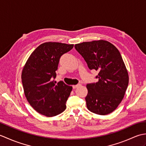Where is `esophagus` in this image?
Segmentation results:
<instances>
[{
  "label": "esophagus",
  "mask_w": 146,
  "mask_h": 146,
  "mask_svg": "<svg viewBox=\"0 0 146 146\" xmlns=\"http://www.w3.org/2000/svg\"><path fill=\"white\" fill-rule=\"evenodd\" d=\"M80 84H78V85H73V89H75V88H78V86H80Z\"/></svg>",
  "instance_id": "1"
}]
</instances>
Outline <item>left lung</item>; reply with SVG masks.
<instances>
[{
	"label": "left lung",
	"instance_id": "1",
	"mask_svg": "<svg viewBox=\"0 0 146 146\" xmlns=\"http://www.w3.org/2000/svg\"><path fill=\"white\" fill-rule=\"evenodd\" d=\"M75 48L89 69L98 71V82L86 85L87 108L100 115L111 113L123 100L129 83L128 71L119 51L105 40L83 42Z\"/></svg>",
	"mask_w": 146,
	"mask_h": 146
}]
</instances>
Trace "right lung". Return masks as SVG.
Here are the masks:
<instances>
[{
  "instance_id": "right-lung-1",
  "label": "right lung",
  "mask_w": 146,
  "mask_h": 146,
  "mask_svg": "<svg viewBox=\"0 0 146 146\" xmlns=\"http://www.w3.org/2000/svg\"><path fill=\"white\" fill-rule=\"evenodd\" d=\"M73 46L42 43L30 55L23 69L21 78L27 100L36 111L46 117L56 116L66 109L72 86L62 81L56 85L54 78L60 57Z\"/></svg>"
}]
</instances>
